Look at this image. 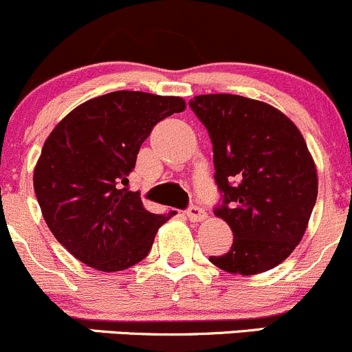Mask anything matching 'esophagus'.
I'll return each instance as SVG.
<instances>
[{
	"instance_id": "esophagus-1",
	"label": "esophagus",
	"mask_w": 352,
	"mask_h": 352,
	"mask_svg": "<svg viewBox=\"0 0 352 352\" xmlns=\"http://www.w3.org/2000/svg\"><path fill=\"white\" fill-rule=\"evenodd\" d=\"M186 216L190 219V221L197 223V221H202V219H206V211L202 208H197V206H190V208L186 211Z\"/></svg>"
}]
</instances>
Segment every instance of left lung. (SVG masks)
Returning <instances> with one entry per match:
<instances>
[{
  "instance_id": "obj_1",
  "label": "left lung",
  "mask_w": 352,
  "mask_h": 352,
  "mask_svg": "<svg viewBox=\"0 0 352 352\" xmlns=\"http://www.w3.org/2000/svg\"><path fill=\"white\" fill-rule=\"evenodd\" d=\"M212 143L221 204L214 214L233 243L209 261L232 274L254 276L281 264L307 232L318 194L317 170L303 136L272 105L230 94L189 102Z\"/></svg>"
}]
</instances>
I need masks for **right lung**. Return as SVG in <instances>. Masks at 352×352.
Returning a JSON list of instances; mask_svg holds the SVG:
<instances>
[{
    "mask_svg": "<svg viewBox=\"0 0 352 352\" xmlns=\"http://www.w3.org/2000/svg\"><path fill=\"white\" fill-rule=\"evenodd\" d=\"M184 109L180 97L112 91L71 110L45 140L35 196L56 240L88 267L116 272L141 262L175 214L146 211L127 177L151 129Z\"/></svg>",
    "mask_w": 352,
    "mask_h": 352,
    "instance_id": "add662e5",
    "label": "right lung"
}]
</instances>
